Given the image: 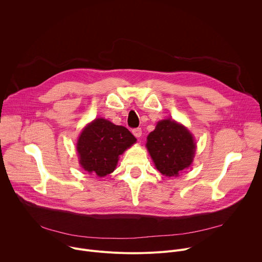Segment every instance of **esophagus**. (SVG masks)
<instances>
[{
  "instance_id": "obj_1",
  "label": "esophagus",
  "mask_w": 262,
  "mask_h": 262,
  "mask_svg": "<svg viewBox=\"0 0 262 262\" xmlns=\"http://www.w3.org/2000/svg\"><path fill=\"white\" fill-rule=\"evenodd\" d=\"M133 134L136 138H140L142 136V129L140 127H137V128H134L133 129Z\"/></svg>"
}]
</instances>
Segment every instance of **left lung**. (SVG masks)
Masks as SVG:
<instances>
[{
	"instance_id": "left-lung-1",
	"label": "left lung",
	"mask_w": 262,
	"mask_h": 262,
	"mask_svg": "<svg viewBox=\"0 0 262 262\" xmlns=\"http://www.w3.org/2000/svg\"><path fill=\"white\" fill-rule=\"evenodd\" d=\"M147 150L157 169L165 176H178L193 163L196 143L190 130L171 119L158 122L147 137Z\"/></svg>"
}]
</instances>
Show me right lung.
Masks as SVG:
<instances>
[{"mask_svg":"<svg viewBox=\"0 0 262 262\" xmlns=\"http://www.w3.org/2000/svg\"><path fill=\"white\" fill-rule=\"evenodd\" d=\"M136 141L126 127L96 118L85 126L79 137L77 151L80 165L88 173L103 177L116 169L119 156Z\"/></svg>","mask_w":262,"mask_h":262,"instance_id":"add662e5","label":"right lung"}]
</instances>
